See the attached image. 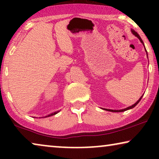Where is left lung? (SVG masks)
Returning a JSON list of instances; mask_svg holds the SVG:
<instances>
[{
	"label": "left lung",
	"mask_w": 159,
	"mask_h": 159,
	"mask_svg": "<svg viewBox=\"0 0 159 159\" xmlns=\"http://www.w3.org/2000/svg\"><path fill=\"white\" fill-rule=\"evenodd\" d=\"M132 34H134V35H135L137 38H138L139 40H140V41L141 43H143V45H144V43H143V41L142 40V39H141V38L140 37V35H139V34L137 33V32L134 31V30H132ZM144 47H145V45H144ZM145 52H146V54L148 55V53H147V51H146V49H145ZM142 97H143V95L142 96H141L140 98V99L138 100V101L136 102L134 104H133V105L132 106H129V107H127V108H124V109H121V110H112V109H106V108H103L104 110H106V111H112V112H122V111H127V110H129V109H131V108H134V106H135L137 104H138L139 102H140V101L141 100V98H142Z\"/></svg>",
	"instance_id": "8db88e82"
}]
</instances>
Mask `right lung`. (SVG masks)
<instances>
[{"instance_id": "obj_1", "label": "right lung", "mask_w": 159, "mask_h": 159, "mask_svg": "<svg viewBox=\"0 0 159 159\" xmlns=\"http://www.w3.org/2000/svg\"><path fill=\"white\" fill-rule=\"evenodd\" d=\"M57 113H58V111H56V112H54V113H52V114H49V115H48V116H45V117H48V116H53V115H55V114H57Z\"/></svg>"}]
</instances>
